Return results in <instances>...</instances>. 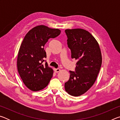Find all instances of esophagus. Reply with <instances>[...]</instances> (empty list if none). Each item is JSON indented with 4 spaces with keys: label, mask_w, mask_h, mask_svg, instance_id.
Instances as JSON below:
<instances>
[{
    "label": "esophagus",
    "mask_w": 120,
    "mask_h": 120,
    "mask_svg": "<svg viewBox=\"0 0 120 120\" xmlns=\"http://www.w3.org/2000/svg\"><path fill=\"white\" fill-rule=\"evenodd\" d=\"M54 71H55L56 72H59L60 71V69L59 68H56V69H54Z\"/></svg>",
    "instance_id": "1"
}]
</instances>
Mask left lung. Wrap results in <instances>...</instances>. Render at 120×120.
I'll use <instances>...</instances> for the list:
<instances>
[{
	"label": "left lung",
	"instance_id": "8db88e82",
	"mask_svg": "<svg viewBox=\"0 0 120 120\" xmlns=\"http://www.w3.org/2000/svg\"><path fill=\"white\" fill-rule=\"evenodd\" d=\"M65 33L71 58L78 61L75 71H70L69 79L65 82L64 88L69 94L79 96L94 84L101 67V52L97 41L86 30H66Z\"/></svg>",
	"mask_w": 120,
	"mask_h": 120
}]
</instances>
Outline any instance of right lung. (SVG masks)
Wrapping results in <instances>:
<instances>
[{"instance_id": "add662e5", "label": "right lung", "mask_w": 120, "mask_h": 120, "mask_svg": "<svg viewBox=\"0 0 120 120\" xmlns=\"http://www.w3.org/2000/svg\"><path fill=\"white\" fill-rule=\"evenodd\" d=\"M60 30L40 25L26 34L20 46L17 58V69L24 84L32 91L43 89L53 76L44 58L46 54L44 46L50 38L60 35Z\"/></svg>"}]
</instances>
